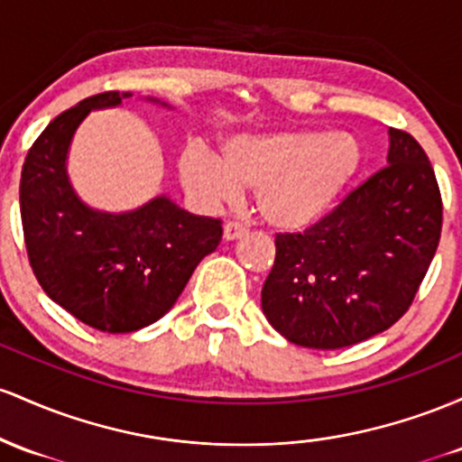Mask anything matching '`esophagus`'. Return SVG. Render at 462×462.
Instances as JSON below:
<instances>
[{"instance_id": "obj_1", "label": "esophagus", "mask_w": 462, "mask_h": 462, "mask_svg": "<svg viewBox=\"0 0 462 462\" xmlns=\"http://www.w3.org/2000/svg\"><path fill=\"white\" fill-rule=\"evenodd\" d=\"M245 236H246V229L242 225H237V222H226L225 231H222V237H225L226 242L240 240V237H245Z\"/></svg>"}]
</instances>
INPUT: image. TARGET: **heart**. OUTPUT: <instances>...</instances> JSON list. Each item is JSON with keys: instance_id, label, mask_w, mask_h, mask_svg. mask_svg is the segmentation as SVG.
<instances>
[{"instance_id": "heart-1", "label": "heart", "mask_w": 462, "mask_h": 462, "mask_svg": "<svg viewBox=\"0 0 462 462\" xmlns=\"http://www.w3.org/2000/svg\"><path fill=\"white\" fill-rule=\"evenodd\" d=\"M362 163L365 148L351 133L288 128L233 134L220 157L194 143L180 154L179 176L185 191L209 207L253 189L268 226L303 231L334 207Z\"/></svg>"}]
</instances>
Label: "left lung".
I'll use <instances>...</instances> for the list:
<instances>
[{
  "mask_svg": "<svg viewBox=\"0 0 462 462\" xmlns=\"http://www.w3.org/2000/svg\"><path fill=\"white\" fill-rule=\"evenodd\" d=\"M386 163L319 225L274 240L262 310L290 343L340 349L411 308L437 253L443 207L417 139L388 128Z\"/></svg>",
  "mask_w": 462,
  "mask_h": 462,
  "instance_id": "left-lung-1",
  "label": "left lung"
}]
</instances>
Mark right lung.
<instances>
[{"label":"right lung","instance_id":"add662e5","mask_svg":"<svg viewBox=\"0 0 462 462\" xmlns=\"http://www.w3.org/2000/svg\"><path fill=\"white\" fill-rule=\"evenodd\" d=\"M131 93H97L48 124L22 172V222L30 266L45 294L93 329L128 334L172 310L200 259L222 240L216 217L159 194L131 211H102L78 196L67 172L74 134L91 111ZM148 105L172 111L157 97Z\"/></svg>","mask_w":462,"mask_h":462}]
</instances>
